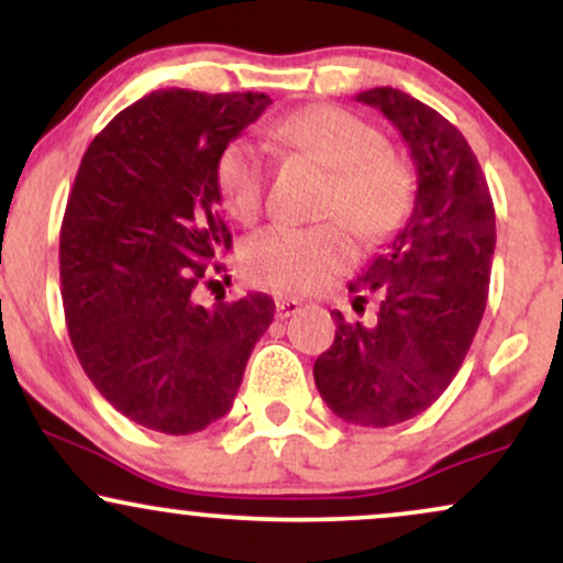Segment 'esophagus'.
<instances>
[{
  "label": "esophagus",
  "mask_w": 563,
  "mask_h": 563,
  "mask_svg": "<svg viewBox=\"0 0 563 563\" xmlns=\"http://www.w3.org/2000/svg\"><path fill=\"white\" fill-rule=\"evenodd\" d=\"M275 312H277V318H280V320L294 318L296 312H301V301L299 299H277L275 301Z\"/></svg>",
  "instance_id": "1"
}]
</instances>
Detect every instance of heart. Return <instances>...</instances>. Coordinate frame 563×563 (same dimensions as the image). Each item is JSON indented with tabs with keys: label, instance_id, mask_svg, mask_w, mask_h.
<instances>
[{
	"label": "heart",
	"instance_id": "b5f03b06",
	"mask_svg": "<svg viewBox=\"0 0 563 563\" xmlns=\"http://www.w3.org/2000/svg\"><path fill=\"white\" fill-rule=\"evenodd\" d=\"M273 137L333 172L322 214L325 228H264L243 243V273L275 290H314L357 256L352 224L365 241H384L405 224L416 200V177L389 153L386 137L360 115L333 106H314L273 126ZM224 209L238 222H254L264 203L267 172L251 142L222 147L214 166Z\"/></svg>",
	"mask_w": 563,
	"mask_h": 563
}]
</instances>
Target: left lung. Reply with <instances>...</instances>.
I'll use <instances>...</instances> for the list:
<instances>
[{
	"mask_svg": "<svg viewBox=\"0 0 563 563\" xmlns=\"http://www.w3.org/2000/svg\"><path fill=\"white\" fill-rule=\"evenodd\" d=\"M402 134L418 174L405 228L349 290L378 294L373 325L335 318L314 363L320 397L346 423L394 426L431 407L461 371L487 307L495 209L474 151L434 108L391 87L354 97ZM365 301L363 296H357Z\"/></svg>",
	"mask_w": 563,
	"mask_h": 563,
	"instance_id": "1",
	"label": "left lung"
}]
</instances>
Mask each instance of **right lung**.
Segmentation results:
<instances>
[{
    "instance_id": "right-lung-1",
    "label": "right lung",
    "mask_w": 563,
    "mask_h": 563,
    "mask_svg": "<svg viewBox=\"0 0 563 563\" xmlns=\"http://www.w3.org/2000/svg\"><path fill=\"white\" fill-rule=\"evenodd\" d=\"M269 102L260 92L145 95L89 142L68 196L60 280L70 344L95 389L161 434H196L228 416L275 318L267 294L192 301L232 245L217 211V156Z\"/></svg>"
}]
</instances>
